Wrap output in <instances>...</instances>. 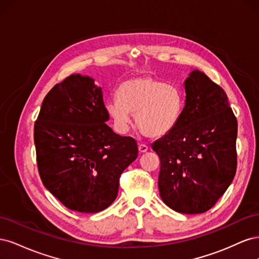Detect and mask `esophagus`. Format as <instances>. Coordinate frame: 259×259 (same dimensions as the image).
Wrapping results in <instances>:
<instances>
[{
	"label": "esophagus",
	"mask_w": 259,
	"mask_h": 259,
	"mask_svg": "<svg viewBox=\"0 0 259 259\" xmlns=\"http://www.w3.org/2000/svg\"><path fill=\"white\" fill-rule=\"evenodd\" d=\"M138 150H139V152H142V153L147 152L148 151V146L145 145V144H140L138 146Z\"/></svg>",
	"instance_id": "1"
}]
</instances>
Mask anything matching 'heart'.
<instances>
[{"label": "heart", "instance_id": "obj_1", "mask_svg": "<svg viewBox=\"0 0 259 259\" xmlns=\"http://www.w3.org/2000/svg\"><path fill=\"white\" fill-rule=\"evenodd\" d=\"M183 107L182 92L150 75L124 81L117 90V98L106 104L109 115L121 131L130 128L133 114L139 131L150 138L162 137L173 130Z\"/></svg>", "mask_w": 259, "mask_h": 259}]
</instances>
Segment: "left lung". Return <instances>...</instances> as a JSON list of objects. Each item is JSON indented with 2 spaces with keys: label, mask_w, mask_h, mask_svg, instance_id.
Listing matches in <instances>:
<instances>
[{
  "label": "left lung",
  "mask_w": 259,
  "mask_h": 259,
  "mask_svg": "<svg viewBox=\"0 0 259 259\" xmlns=\"http://www.w3.org/2000/svg\"><path fill=\"white\" fill-rule=\"evenodd\" d=\"M178 122L152 144L159 154L160 195L178 213L200 214L215 205L237 170L238 122L224 90L195 69L184 83Z\"/></svg>",
  "instance_id": "1"
}]
</instances>
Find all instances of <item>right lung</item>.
<instances>
[{
    "label": "right lung",
    "instance_id": "add662e5",
    "mask_svg": "<svg viewBox=\"0 0 259 259\" xmlns=\"http://www.w3.org/2000/svg\"><path fill=\"white\" fill-rule=\"evenodd\" d=\"M103 90L79 73L45 96L34 124L42 183L66 207L97 213L112 204L120 176L138 155L134 138L108 126Z\"/></svg>",
    "mask_w": 259,
    "mask_h": 259
}]
</instances>
